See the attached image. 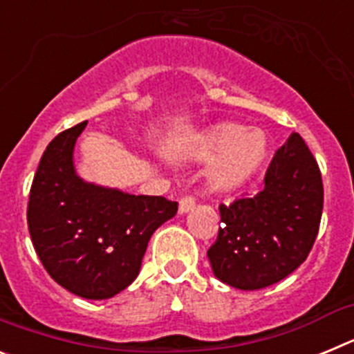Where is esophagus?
Here are the masks:
<instances>
[{
  "mask_svg": "<svg viewBox=\"0 0 354 354\" xmlns=\"http://www.w3.org/2000/svg\"><path fill=\"white\" fill-rule=\"evenodd\" d=\"M196 200L193 195H184L183 198L179 200V212H187L192 211L193 207H195Z\"/></svg>",
  "mask_w": 354,
  "mask_h": 354,
  "instance_id": "esophagus-1",
  "label": "esophagus"
}]
</instances>
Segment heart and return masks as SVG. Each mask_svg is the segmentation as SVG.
Wrapping results in <instances>:
<instances>
[{
    "instance_id": "heart-1",
    "label": "heart",
    "mask_w": 354,
    "mask_h": 354,
    "mask_svg": "<svg viewBox=\"0 0 354 354\" xmlns=\"http://www.w3.org/2000/svg\"><path fill=\"white\" fill-rule=\"evenodd\" d=\"M268 154V138L262 131L239 124H220L205 134L198 156L202 159H214L209 183L218 189H230L245 183L253 171L261 167Z\"/></svg>"
}]
</instances>
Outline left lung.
<instances>
[{"label":"left lung","instance_id":"left-lung-1","mask_svg":"<svg viewBox=\"0 0 354 354\" xmlns=\"http://www.w3.org/2000/svg\"><path fill=\"white\" fill-rule=\"evenodd\" d=\"M321 170L298 133L277 150L264 189L220 204L221 227L207 250L227 286L255 290L289 277L308 257L323 214Z\"/></svg>","mask_w":354,"mask_h":354}]
</instances>
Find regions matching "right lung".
<instances>
[{
  "label": "right lung",
  "instance_id": "1",
  "mask_svg": "<svg viewBox=\"0 0 354 354\" xmlns=\"http://www.w3.org/2000/svg\"><path fill=\"white\" fill-rule=\"evenodd\" d=\"M86 122L62 131L33 177L28 228L56 283L86 299L111 298L138 277L150 236L177 212L165 196L129 195L86 184L72 152Z\"/></svg>",
  "mask_w": 354,
  "mask_h": 354
}]
</instances>
